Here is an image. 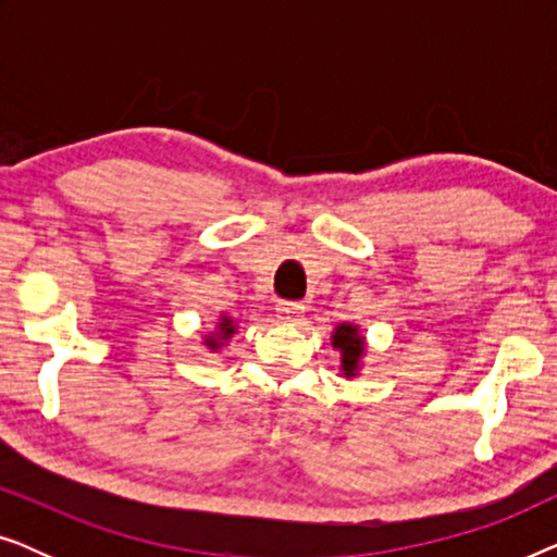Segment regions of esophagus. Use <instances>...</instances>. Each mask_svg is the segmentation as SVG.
Segmentation results:
<instances>
[{"mask_svg":"<svg viewBox=\"0 0 557 557\" xmlns=\"http://www.w3.org/2000/svg\"><path fill=\"white\" fill-rule=\"evenodd\" d=\"M276 317L281 322H299L304 317V304L301 301H281L276 307Z\"/></svg>","mask_w":557,"mask_h":557,"instance_id":"obj_1","label":"esophagus"}]
</instances>
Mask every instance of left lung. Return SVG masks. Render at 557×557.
I'll list each match as a JSON object with an SVG mask.
<instances>
[{"instance_id": "left-lung-1", "label": "left lung", "mask_w": 557, "mask_h": 557, "mask_svg": "<svg viewBox=\"0 0 557 557\" xmlns=\"http://www.w3.org/2000/svg\"><path fill=\"white\" fill-rule=\"evenodd\" d=\"M332 345L342 349V370H345V375L352 377L357 370V362H360V357L364 352L362 337L357 334L352 324H342L337 326V332H334Z\"/></svg>"}]
</instances>
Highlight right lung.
Segmentation results:
<instances>
[{"label": "right lung", "instance_id": "right-lung-1", "mask_svg": "<svg viewBox=\"0 0 557 557\" xmlns=\"http://www.w3.org/2000/svg\"><path fill=\"white\" fill-rule=\"evenodd\" d=\"M220 332H223V337H227V334H233L231 319H223V322H220ZM208 345H210V347H218V342H215V339H208Z\"/></svg>", "mask_w": 557, "mask_h": 557}]
</instances>
